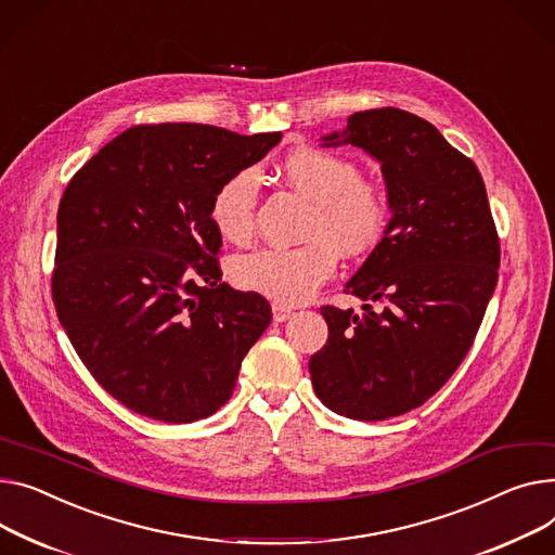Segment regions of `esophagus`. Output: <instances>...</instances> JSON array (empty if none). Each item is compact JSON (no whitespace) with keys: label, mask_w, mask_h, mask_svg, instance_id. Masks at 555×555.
Instances as JSON below:
<instances>
[{"label":"esophagus","mask_w":555,"mask_h":555,"mask_svg":"<svg viewBox=\"0 0 555 555\" xmlns=\"http://www.w3.org/2000/svg\"><path fill=\"white\" fill-rule=\"evenodd\" d=\"M289 317H292V310H289V308L279 306V304L272 306V319H274V323H283V321H287Z\"/></svg>","instance_id":"1"}]
</instances>
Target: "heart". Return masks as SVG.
<instances>
[{
  "label": "heart",
  "mask_w": 555,
  "mask_h": 555,
  "mask_svg": "<svg viewBox=\"0 0 555 555\" xmlns=\"http://www.w3.org/2000/svg\"><path fill=\"white\" fill-rule=\"evenodd\" d=\"M283 176L294 190L314 203L310 236L299 247H258L236 256L232 281L279 306L306 304L337 272L339 249L357 256L377 247L390 223L386 192L359 178L352 160L314 146L287 154ZM258 198V176L241 169L220 182L209 205L211 225L220 236L241 243L251 234Z\"/></svg>",
  "instance_id": "b5f03b06"
}]
</instances>
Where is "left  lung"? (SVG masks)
<instances>
[{"mask_svg":"<svg viewBox=\"0 0 555 555\" xmlns=\"http://www.w3.org/2000/svg\"><path fill=\"white\" fill-rule=\"evenodd\" d=\"M323 146L352 144L382 165L390 223L346 283L363 314L325 306L310 357L317 397L337 415L382 422L422 405L466 357L493 297L500 241L475 163L401 108L357 111Z\"/></svg>","mask_w":555,"mask_h":555,"instance_id":"8db88e82","label":"left lung"}]
</instances>
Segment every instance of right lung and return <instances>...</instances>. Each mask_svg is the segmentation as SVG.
<instances>
[{
    "mask_svg": "<svg viewBox=\"0 0 555 555\" xmlns=\"http://www.w3.org/2000/svg\"><path fill=\"white\" fill-rule=\"evenodd\" d=\"M281 131L131 127L70 178L57 209L53 301L95 382L138 415H214L272 321L256 292L220 281L209 205Z\"/></svg>",
    "mask_w": 555,
    "mask_h": 555,
    "instance_id": "right-lung-1",
    "label": "right lung"
}]
</instances>
